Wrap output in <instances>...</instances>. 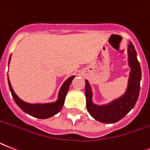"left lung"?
<instances>
[{
  "label": "left lung",
  "instance_id": "obj_1",
  "mask_svg": "<svg viewBox=\"0 0 150 150\" xmlns=\"http://www.w3.org/2000/svg\"><path fill=\"white\" fill-rule=\"evenodd\" d=\"M128 64L130 68L127 88L123 95L111 102L98 105L93 102V92L88 80H85V97L88 111L93 118L100 123L114 124L124 117L137 103L140 89L141 68L137 59V52L131 42L127 46Z\"/></svg>",
  "mask_w": 150,
  "mask_h": 150
}]
</instances>
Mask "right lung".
<instances>
[{
  "instance_id": "right-lung-1",
  "label": "right lung",
  "mask_w": 150,
  "mask_h": 150,
  "mask_svg": "<svg viewBox=\"0 0 150 150\" xmlns=\"http://www.w3.org/2000/svg\"><path fill=\"white\" fill-rule=\"evenodd\" d=\"M11 55L9 59V63L11 61ZM75 78V75H72L62 84L61 88H60L59 94H58V99L55 102L52 103H46V104H30V103L25 102L23 100H21L17 94H15L13 88L11 86V81L9 80L8 75H7V79H8V85L10 90H11V94L13 97V100L16 102V104L19 106L23 111H24L29 115L34 117L40 119H46L50 118L52 116L56 115L61 110V109L63 107L64 102H65V98L66 94L69 91V88L71 85L73 79Z\"/></svg>"
}]
</instances>
